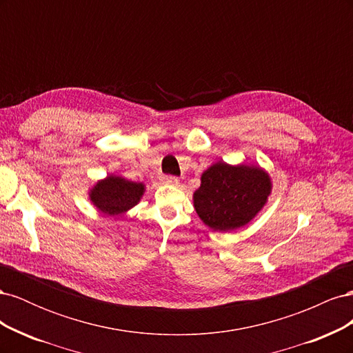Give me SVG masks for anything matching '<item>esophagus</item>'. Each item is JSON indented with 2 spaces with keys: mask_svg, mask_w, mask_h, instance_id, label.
Here are the masks:
<instances>
[{
  "mask_svg": "<svg viewBox=\"0 0 353 353\" xmlns=\"http://www.w3.org/2000/svg\"><path fill=\"white\" fill-rule=\"evenodd\" d=\"M163 183L168 185H178L179 179L176 176H163Z\"/></svg>",
  "mask_w": 353,
  "mask_h": 353,
  "instance_id": "34e87169",
  "label": "esophagus"
}]
</instances>
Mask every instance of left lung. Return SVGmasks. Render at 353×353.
<instances>
[{"label": "left lung", "mask_w": 353, "mask_h": 353, "mask_svg": "<svg viewBox=\"0 0 353 353\" xmlns=\"http://www.w3.org/2000/svg\"><path fill=\"white\" fill-rule=\"evenodd\" d=\"M193 201L199 218L213 231L241 228L258 215L272 191L271 176L256 165L216 162L201 174Z\"/></svg>", "instance_id": "8db88e82"}]
</instances>
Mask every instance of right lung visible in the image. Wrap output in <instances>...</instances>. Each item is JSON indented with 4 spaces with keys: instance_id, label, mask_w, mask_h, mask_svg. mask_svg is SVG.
I'll list each match as a JSON object with an SVG mask.
<instances>
[{
    "instance_id": "add662e5",
    "label": "right lung",
    "mask_w": 353,
    "mask_h": 353,
    "mask_svg": "<svg viewBox=\"0 0 353 353\" xmlns=\"http://www.w3.org/2000/svg\"><path fill=\"white\" fill-rule=\"evenodd\" d=\"M145 185L117 175H108L90 190V200L101 213L117 216L140 203Z\"/></svg>"
}]
</instances>
